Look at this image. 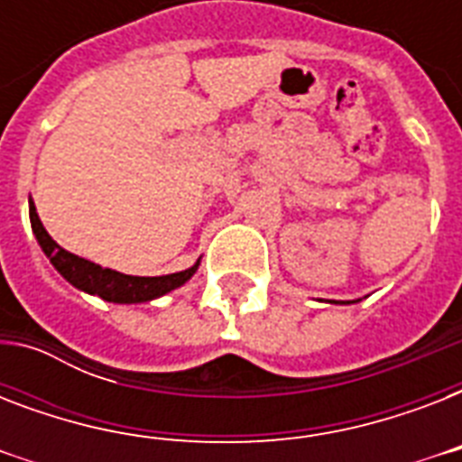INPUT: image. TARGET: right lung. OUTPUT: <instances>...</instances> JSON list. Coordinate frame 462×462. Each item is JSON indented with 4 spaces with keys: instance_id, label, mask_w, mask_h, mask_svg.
<instances>
[{
    "instance_id": "right-lung-1",
    "label": "right lung",
    "mask_w": 462,
    "mask_h": 462,
    "mask_svg": "<svg viewBox=\"0 0 462 462\" xmlns=\"http://www.w3.org/2000/svg\"><path fill=\"white\" fill-rule=\"evenodd\" d=\"M31 225L35 237H38L42 252L47 254V259L52 261V266L60 271L64 278H67L74 288L83 290V292H90V295H97L107 300V302L117 304H136V302H148V300H155V297L165 295L170 290L180 288L184 282L196 273L199 268V261L194 266L187 268V271H180V273L170 275H158V278H139V275H125L119 271H112V268H103L93 263L88 259H81L76 254L61 249L57 242H54L47 230L42 227L38 217V210H35V203L31 201Z\"/></svg>"
}]
</instances>
